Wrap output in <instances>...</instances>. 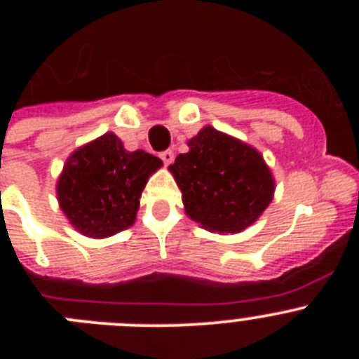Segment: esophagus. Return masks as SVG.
Instances as JSON below:
<instances>
[{
	"label": "esophagus",
	"instance_id": "esophagus-1",
	"mask_svg": "<svg viewBox=\"0 0 359 359\" xmlns=\"http://www.w3.org/2000/svg\"><path fill=\"white\" fill-rule=\"evenodd\" d=\"M160 158L163 160L165 165H170L174 161V152L170 151V149H167V151L160 152Z\"/></svg>",
	"mask_w": 359,
	"mask_h": 359
}]
</instances>
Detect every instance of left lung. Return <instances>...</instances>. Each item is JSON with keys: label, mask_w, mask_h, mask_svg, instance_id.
I'll return each instance as SVG.
<instances>
[{"label": "left lung", "mask_w": 359, "mask_h": 359, "mask_svg": "<svg viewBox=\"0 0 359 359\" xmlns=\"http://www.w3.org/2000/svg\"><path fill=\"white\" fill-rule=\"evenodd\" d=\"M189 147L170 165L189 217L219 233L250 226L273 199V177L261 154L214 128L201 129Z\"/></svg>", "instance_id": "left-lung-1"}]
</instances>
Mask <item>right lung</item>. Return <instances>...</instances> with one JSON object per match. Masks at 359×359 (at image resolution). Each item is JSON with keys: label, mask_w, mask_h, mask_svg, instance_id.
I'll return each instance as SVG.
<instances>
[{"label": "right lung", "mask_w": 359, "mask_h": 359, "mask_svg": "<svg viewBox=\"0 0 359 359\" xmlns=\"http://www.w3.org/2000/svg\"><path fill=\"white\" fill-rule=\"evenodd\" d=\"M161 165L145 151H126L106 133L68 158L57 198L69 223L88 237H109L131 226L149 176Z\"/></svg>", "instance_id": "obj_1"}]
</instances>
